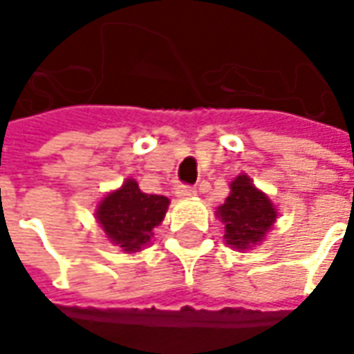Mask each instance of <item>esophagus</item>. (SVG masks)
<instances>
[{
	"instance_id": "1",
	"label": "esophagus",
	"mask_w": 354,
	"mask_h": 354,
	"mask_svg": "<svg viewBox=\"0 0 354 354\" xmlns=\"http://www.w3.org/2000/svg\"><path fill=\"white\" fill-rule=\"evenodd\" d=\"M196 192H198L196 188H192V186H186V184H182V186H178V188H176V196H178V198H192V196H196Z\"/></svg>"
}]
</instances>
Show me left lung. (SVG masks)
Returning a JSON list of instances; mask_svg holds the SVG:
<instances>
[{"mask_svg":"<svg viewBox=\"0 0 354 354\" xmlns=\"http://www.w3.org/2000/svg\"><path fill=\"white\" fill-rule=\"evenodd\" d=\"M231 192L225 203L217 207V217L225 225V241L229 247L247 250L261 243L276 221V207L268 196L254 188L247 174L231 182Z\"/></svg>","mask_w":354,"mask_h":354,"instance_id":"obj_1","label":"left lung"}]
</instances>
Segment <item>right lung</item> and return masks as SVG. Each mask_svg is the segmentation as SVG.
Here are the masks:
<instances>
[{
  "instance_id": "1",
  "label": "right lung",
  "mask_w": 354,
  "mask_h": 354,
  "mask_svg": "<svg viewBox=\"0 0 354 354\" xmlns=\"http://www.w3.org/2000/svg\"><path fill=\"white\" fill-rule=\"evenodd\" d=\"M170 200L166 196L145 194L127 178L123 186L109 192L95 209V219L107 239L125 252H139L153 237V229L162 223Z\"/></svg>"
}]
</instances>
